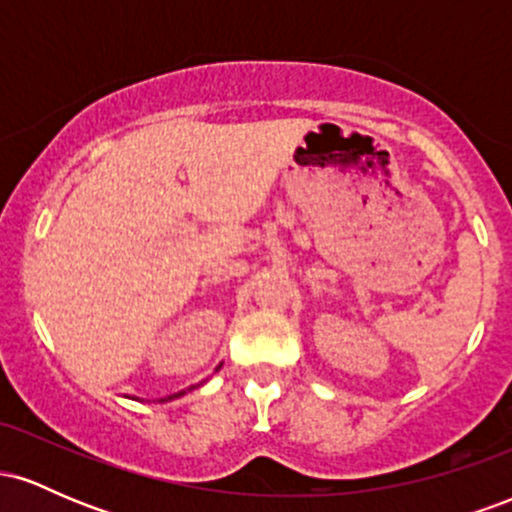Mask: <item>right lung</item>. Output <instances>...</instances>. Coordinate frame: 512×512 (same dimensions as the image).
I'll use <instances>...</instances> for the list:
<instances>
[{"label":"right lung","instance_id":"add662e5","mask_svg":"<svg viewBox=\"0 0 512 512\" xmlns=\"http://www.w3.org/2000/svg\"><path fill=\"white\" fill-rule=\"evenodd\" d=\"M219 368H221V363H219ZM216 368V370H219ZM199 385H204V383H199ZM199 385H192V387H187V390H180V392H175V395H168V397H161L158 399V402H170V399H178V397H182V395H187V392H192L195 390V387H199ZM134 399V397H132Z\"/></svg>","mask_w":512,"mask_h":512}]
</instances>
